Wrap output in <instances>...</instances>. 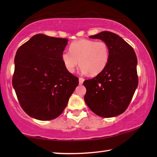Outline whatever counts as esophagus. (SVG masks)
<instances>
[{
  "label": "esophagus",
  "instance_id": "1",
  "mask_svg": "<svg viewBox=\"0 0 157 157\" xmlns=\"http://www.w3.org/2000/svg\"><path fill=\"white\" fill-rule=\"evenodd\" d=\"M84 81H85V79L82 78H79V85H82V84L83 83Z\"/></svg>",
  "mask_w": 157,
  "mask_h": 157
}]
</instances>
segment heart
Here are the masks:
<instances>
[{"label":"heart","instance_id":"obj_1","mask_svg":"<svg viewBox=\"0 0 157 157\" xmlns=\"http://www.w3.org/2000/svg\"><path fill=\"white\" fill-rule=\"evenodd\" d=\"M61 58L68 72H74L79 63L82 73L95 76L104 71L108 64L109 47L103 41L79 39L71 44L70 51L63 52Z\"/></svg>","mask_w":157,"mask_h":157}]
</instances>
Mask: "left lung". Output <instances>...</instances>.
Segmentation results:
<instances>
[{
    "instance_id": "left-lung-1",
    "label": "left lung",
    "mask_w": 157,
    "mask_h": 157,
    "mask_svg": "<svg viewBox=\"0 0 157 157\" xmlns=\"http://www.w3.org/2000/svg\"><path fill=\"white\" fill-rule=\"evenodd\" d=\"M90 38L108 44L109 60L104 71L84 82L85 101L97 116H117L127 109L138 85L136 54L132 46L113 32H101Z\"/></svg>"
}]
</instances>
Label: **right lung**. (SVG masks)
<instances>
[{
	"label": "right lung",
	"instance_id": "right-lung-1",
	"mask_svg": "<svg viewBox=\"0 0 157 157\" xmlns=\"http://www.w3.org/2000/svg\"><path fill=\"white\" fill-rule=\"evenodd\" d=\"M67 41L38 34L16 52L13 88L24 111L37 120L59 116L79 84L61 58Z\"/></svg>",
	"mask_w": 157,
	"mask_h": 157
}]
</instances>
